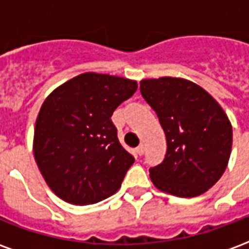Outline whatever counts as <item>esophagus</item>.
I'll return each mask as SVG.
<instances>
[{
    "label": "esophagus",
    "instance_id": "1",
    "mask_svg": "<svg viewBox=\"0 0 249 249\" xmlns=\"http://www.w3.org/2000/svg\"><path fill=\"white\" fill-rule=\"evenodd\" d=\"M144 152H145V148H144V145H142V144H141L140 146H137V148H136V153H137L139 156H142V155H144Z\"/></svg>",
    "mask_w": 249,
    "mask_h": 249
}]
</instances>
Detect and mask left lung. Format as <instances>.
I'll use <instances>...</instances> for the list:
<instances>
[{
  "instance_id": "8db88e82",
  "label": "left lung",
  "mask_w": 249,
  "mask_h": 249,
  "mask_svg": "<svg viewBox=\"0 0 249 249\" xmlns=\"http://www.w3.org/2000/svg\"><path fill=\"white\" fill-rule=\"evenodd\" d=\"M140 92L167 139L164 160L149 168L153 184L178 197H195L213 187L232 148V126L221 107L184 78L142 80Z\"/></svg>"
}]
</instances>
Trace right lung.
Masks as SVG:
<instances>
[{
    "instance_id": "obj_1",
    "label": "right lung",
    "mask_w": 249,
    "mask_h": 249,
    "mask_svg": "<svg viewBox=\"0 0 249 249\" xmlns=\"http://www.w3.org/2000/svg\"><path fill=\"white\" fill-rule=\"evenodd\" d=\"M136 90L132 80L84 73L44 101L36 121L35 157L58 197L88 205L119 191L135 157L121 146L110 117Z\"/></svg>"
}]
</instances>
